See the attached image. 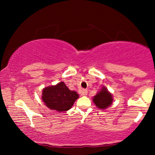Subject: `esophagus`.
Returning a JSON list of instances; mask_svg holds the SVG:
<instances>
[{
  "mask_svg": "<svg viewBox=\"0 0 155 155\" xmlns=\"http://www.w3.org/2000/svg\"><path fill=\"white\" fill-rule=\"evenodd\" d=\"M87 92H88V91H87V89H82V90H81V94L82 95H87Z\"/></svg>",
  "mask_w": 155,
  "mask_h": 155,
  "instance_id": "34e87169",
  "label": "esophagus"
}]
</instances>
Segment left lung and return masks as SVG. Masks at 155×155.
Returning <instances> with one entry per match:
<instances>
[{
  "label": "left lung",
  "mask_w": 155,
  "mask_h": 155,
  "mask_svg": "<svg viewBox=\"0 0 155 155\" xmlns=\"http://www.w3.org/2000/svg\"><path fill=\"white\" fill-rule=\"evenodd\" d=\"M113 98L110 92H108L107 89L103 87L100 92L97 93L93 98V101L99 109H105L112 104Z\"/></svg>",
  "instance_id": "left-lung-1"
}]
</instances>
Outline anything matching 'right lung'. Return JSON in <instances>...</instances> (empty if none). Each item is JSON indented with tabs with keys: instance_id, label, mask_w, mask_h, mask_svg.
Wrapping results in <instances>:
<instances>
[{
	"instance_id": "right-lung-1",
	"label": "right lung",
	"mask_w": 155,
	"mask_h": 155,
	"mask_svg": "<svg viewBox=\"0 0 155 155\" xmlns=\"http://www.w3.org/2000/svg\"><path fill=\"white\" fill-rule=\"evenodd\" d=\"M78 97V93L70 90L63 82L46 87L42 92V100L46 107L61 112L71 109Z\"/></svg>"
}]
</instances>
